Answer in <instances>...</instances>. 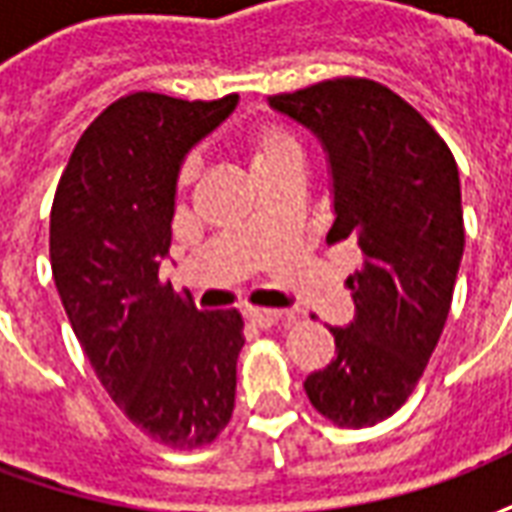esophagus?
<instances>
[{"mask_svg":"<svg viewBox=\"0 0 512 512\" xmlns=\"http://www.w3.org/2000/svg\"><path fill=\"white\" fill-rule=\"evenodd\" d=\"M244 315H246V321L252 323V326H257V329H271L274 323L288 318L282 310H263V307H246Z\"/></svg>","mask_w":512,"mask_h":512,"instance_id":"obj_1","label":"esophagus"}]
</instances>
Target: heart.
<instances>
[{"mask_svg":"<svg viewBox=\"0 0 512 512\" xmlns=\"http://www.w3.org/2000/svg\"><path fill=\"white\" fill-rule=\"evenodd\" d=\"M244 147L252 161V169L263 172V169L279 167V164H293L301 161V145L299 136L293 134L288 126H282L277 120H257L244 131ZM197 172L194 161H186L178 172V183L186 186Z\"/></svg>","mask_w":512,"mask_h":512,"instance_id":"b5f03b06","label":"heart"}]
</instances>
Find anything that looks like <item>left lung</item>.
I'll return each mask as SVG.
<instances>
[{
	"label": "left lung",
	"instance_id": "obj_1",
	"mask_svg": "<svg viewBox=\"0 0 512 512\" xmlns=\"http://www.w3.org/2000/svg\"><path fill=\"white\" fill-rule=\"evenodd\" d=\"M268 104L318 134L337 216L326 244L362 252L345 279L356 318L329 329L337 356L304 389L334 425L370 428L414 392L450 315L463 257L458 164L406 98L365 76L268 95Z\"/></svg>",
	"mask_w": 512,
	"mask_h": 512
}]
</instances>
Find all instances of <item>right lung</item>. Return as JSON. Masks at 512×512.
Returning a JSON list of instances; mask_svg holds the SVG:
<instances>
[{
  "mask_svg": "<svg viewBox=\"0 0 512 512\" xmlns=\"http://www.w3.org/2000/svg\"><path fill=\"white\" fill-rule=\"evenodd\" d=\"M235 101L117 98L79 136L51 202V274L73 334L120 411L172 450L208 447L235 406L241 315L200 312L158 277L180 161Z\"/></svg>",
  "mask_w": 512,
  "mask_h": 512,
  "instance_id": "obj_1",
  "label": "right lung"
}]
</instances>
